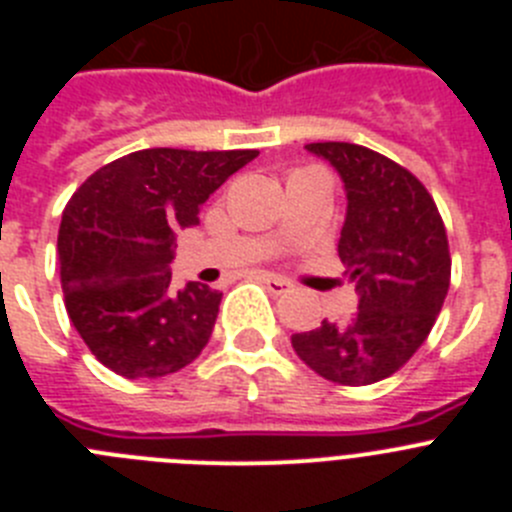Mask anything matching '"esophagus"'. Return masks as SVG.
<instances>
[{
	"mask_svg": "<svg viewBox=\"0 0 512 512\" xmlns=\"http://www.w3.org/2000/svg\"><path fill=\"white\" fill-rule=\"evenodd\" d=\"M264 284L269 287V292H274V295H284V292H289V289L295 287L289 279L277 277V274H264Z\"/></svg>",
	"mask_w": 512,
	"mask_h": 512,
	"instance_id": "1",
	"label": "esophagus"
}]
</instances>
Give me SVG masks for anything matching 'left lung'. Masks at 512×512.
<instances>
[{
    "label": "left lung",
    "mask_w": 512,
    "mask_h": 512,
    "mask_svg": "<svg viewBox=\"0 0 512 512\" xmlns=\"http://www.w3.org/2000/svg\"><path fill=\"white\" fill-rule=\"evenodd\" d=\"M346 187L338 256L359 289L348 320L292 336V348L328 382L387 379L423 346L451 282L446 228L431 192L392 158L356 143H307Z\"/></svg>",
    "instance_id": "left-lung-1"
}]
</instances>
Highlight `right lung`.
Instances as JSON below:
<instances>
[{"mask_svg": "<svg viewBox=\"0 0 512 512\" xmlns=\"http://www.w3.org/2000/svg\"><path fill=\"white\" fill-rule=\"evenodd\" d=\"M259 151L146 148L94 171L58 228L66 312L107 369L125 379L174 374L202 354L223 292L171 284L174 233Z\"/></svg>", "mask_w": 512, "mask_h": 512, "instance_id": "1", "label": "right lung"}]
</instances>
